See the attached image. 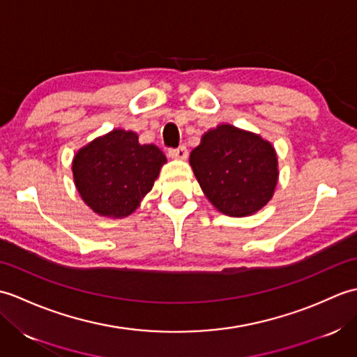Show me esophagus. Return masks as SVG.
<instances>
[{
    "label": "esophagus",
    "instance_id": "esophagus-1",
    "mask_svg": "<svg viewBox=\"0 0 357 357\" xmlns=\"http://www.w3.org/2000/svg\"><path fill=\"white\" fill-rule=\"evenodd\" d=\"M169 156L173 159H187L188 156V150L185 146H181L178 149H170L169 150Z\"/></svg>",
    "mask_w": 357,
    "mask_h": 357
}]
</instances>
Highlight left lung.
Instances as JSON below:
<instances>
[{
	"instance_id": "8db88e82",
	"label": "left lung",
	"mask_w": 357,
	"mask_h": 357,
	"mask_svg": "<svg viewBox=\"0 0 357 357\" xmlns=\"http://www.w3.org/2000/svg\"><path fill=\"white\" fill-rule=\"evenodd\" d=\"M190 165L208 201L224 215L259 211L278 184V156L259 135L221 124L204 133Z\"/></svg>"
}]
</instances>
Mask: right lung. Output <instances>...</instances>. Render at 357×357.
<instances>
[{"label":"right lung","instance_id":"right-lung-1","mask_svg":"<svg viewBox=\"0 0 357 357\" xmlns=\"http://www.w3.org/2000/svg\"><path fill=\"white\" fill-rule=\"evenodd\" d=\"M167 161L153 144L138 142V135L116 128L93 139L73 158L75 185L95 213L126 218L139 207Z\"/></svg>","mask_w":357,"mask_h":357}]
</instances>
